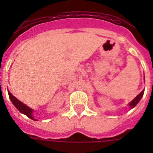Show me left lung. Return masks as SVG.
Wrapping results in <instances>:
<instances>
[{
  "mask_svg": "<svg viewBox=\"0 0 153 153\" xmlns=\"http://www.w3.org/2000/svg\"><path fill=\"white\" fill-rule=\"evenodd\" d=\"M143 93H144V90H143V91H142L141 93H140V94H139V95H138L137 97H136V98H135L134 100H132L130 102H129V106H130L131 109H132V108L135 107V106H136V104H137L138 102H139V101H140V100H141L142 97H143Z\"/></svg>",
  "mask_w": 153,
  "mask_h": 153,
  "instance_id": "8db88e82",
  "label": "left lung"
}]
</instances>
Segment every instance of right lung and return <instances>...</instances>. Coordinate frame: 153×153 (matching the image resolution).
<instances>
[{
  "label": "right lung",
  "instance_id": "right-lung-1",
  "mask_svg": "<svg viewBox=\"0 0 153 153\" xmlns=\"http://www.w3.org/2000/svg\"><path fill=\"white\" fill-rule=\"evenodd\" d=\"M8 95H9V97H10V100L13 102V104L15 106V107L18 109L19 111L21 112L23 114L26 115L27 117H29L30 119L33 120H36L35 119H33V116H32V112H33V109L29 108L28 106H27L25 104H24L23 102H21V101H19L16 97H13L10 92H8Z\"/></svg>",
  "mask_w": 153,
  "mask_h": 153
}]
</instances>
